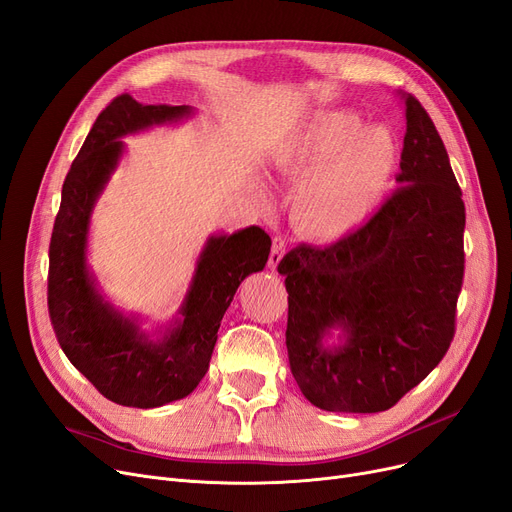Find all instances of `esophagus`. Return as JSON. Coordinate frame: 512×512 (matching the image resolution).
Segmentation results:
<instances>
[{
  "mask_svg": "<svg viewBox=\"0 0 512 512\" xmlns=\"http://www.w3.org/2000/svg\"><path fill=\"white\" fill-rule=\"evenodd\" d=\"M282 255H284V240L282 238H274V244H272V251H270V259H268V265L270 270H278V265L282 261Z\"/></svg>",
  "mask_w": 512,
  "mask_h": 512,
  "instance_id": "1",
  "label": "esophagus"
}]
</instances>
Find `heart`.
<instances>
[{
	"label": "heart",
	"mask_w": 512,
	"mask_h": 512,
	"mask_svg": "<svg viewBox=\"0 0 512 512\" xmlns=\"http://www.w3.org/2000/svg\"><path fill=\"white\" fill-rule=\"evenodd\" d=\"M393 133L349 108L303 117L272 157L280 180L297 184L293 219L307 238L341 240L374 217L397 171Z\"/></svg>",
	"instance_id": "heart-1"
}]
</instances>
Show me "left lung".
I'll return each instance as SVG.
<instances>
[{"label": "left lung", "instance_id": "left-lung-1", "mask_svg": "<svg viewBox=\"0 0 512 512\" xmlns=\"http://www.w3.org/2000/svg\"><path fill=\"white\" fill-rule=\"evenodd\" d=\"M404 102L397 190L366 226L330 247L299 244L286 276V349L307 402L370 414L395 406L446 355L464 276V203L420 102Z\"/></svg>", "mask_w": 512, "mask_h": 512}]
</instances>
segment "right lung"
I'll return each instance as SVG.
<instances>
[{
	"label": "right lung",
	"mask_w": 512,
	"mask_h": 512,
	"mask_svg": "<svg viewBox=\"0 0 512 512\" xmlns=\"http://www.w3.org/2000/svg\"><path fill=\"white\" fill-rule=\"evenodd\" d=\"M192 106L110 102L71 165L50 242L48 307L71 364L104 397L129 408H159L190 395L209 368L217 330L240 282L268 263L272 240L259 226L211 234L177 314L146 330L102 293L87 263L94 207L125 154L123 138L190 119Z\"/></svg>",
	"instance_id": "add662e5"
}]
</instances>
